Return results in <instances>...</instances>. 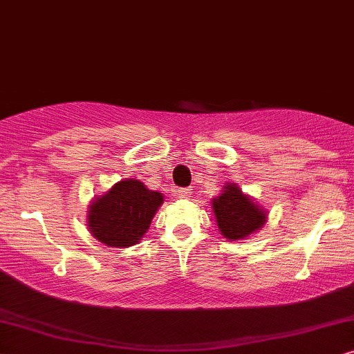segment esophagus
I'll return each mask as SVG.
<instances>
[{
	"label": "esophagus",
	"mask_w": 354,
	"mask_h": 354,
	"mask_svg": "<svg viewBox=\"0 0 354 354\" xmlns=\"http://www.w3.org/2000/svg\"><path fill=\"white\" fill-rule=\"evenodd\" d=\"M178 197H181V199H186V197H191V189H187V187H183V189H178L176 191Z\"/></svg>",
	"instance_id": "obj_1"
}]
</instances>
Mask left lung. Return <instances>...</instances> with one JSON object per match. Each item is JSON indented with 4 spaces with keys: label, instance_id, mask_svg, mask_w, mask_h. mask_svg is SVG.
I'll return each instance as SVG.
<instances>
[{
    "label": "left lung",
    "instance_id": "left-lung-1",
    "mask_svg": "<svg viewBox=\"0 0 354 354\" xmlns=\"http://www.w3.org/2000/svg\"><path fill=\"white\" fill-rule=\"evenodd\" d=\"M212 209L220 233L230 241L246 239L267 221V212L234 183L223 186L221 194L212 201Z\"/></svg>",
    "mask_w": 354,
    "mask_h": 354
}]
</instances>
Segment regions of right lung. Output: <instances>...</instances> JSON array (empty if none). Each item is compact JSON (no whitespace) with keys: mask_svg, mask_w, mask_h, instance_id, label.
I'll use <instances>...</instances> for the list:
<instances>
[{"mask_svg":"<svg viewBox=\"0 0 354 354\" xmlns=\"http://www.w3.org/2000/svg\"><path fill=\"white\" fill-rule=\"evenodd\" d=\"M162 204V192L147 189L138 180H122L88 205V232L105 246H134Z\"/></svg>","mask_w":354,"mask_h":354,"instance_id":"1","label":"right lung"}]
</instances>
